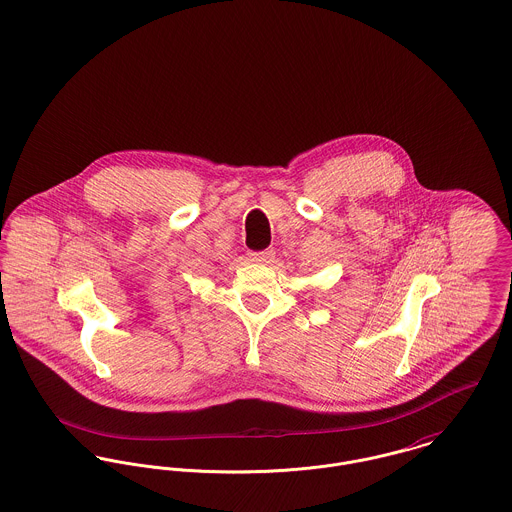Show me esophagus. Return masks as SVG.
I'll return each instance as SVG.
<instances>
[{
  "label": "esophagus",
  "instance_id": "obj_1",
  "mask_svg": "<svg viewBox=\"0 0 512 512\" xmlns=\"http://www.w3.org/2000/svg\"><path fill=\"white\" fill-rule=\"evenodd\" d=\"M251 261L253 263H271L275 259V251L273 249H265V251H255V253H249Z\"/></svg>",
  "mask_w": 512,
  "mask_h": 512
}]
</instances>
